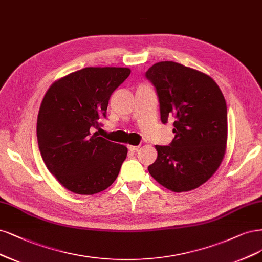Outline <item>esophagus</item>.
I'll return each mask as SVG.
<instances>
[{
  "label": "esophagus",
  "instance_id": "34e87169",
  "mask_svg": "<svg viewBox=\"0 0 262 262\" xmlns=\"http://www.w3.org/2000/svg\"><path fill=\"white\" fill-rule=\"evenodd\" d=\"M128 148H129V150H131V151H137V150H139L140 146H135V145H128Z\"/></svg>",
  "mask_w": 262,
  "mask_h": 262
}]
</instances>
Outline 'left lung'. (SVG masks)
<instances>
[{
  "mask_svg": "<svg viewBox=\"0 0 262 262\" xmlns=\"http://www.w3.org/2000/svg\"><path fill=\"white\" fill-rule=\"evenodd\" d=\"M145 76L156 88L161 122L176 119L173 141L155 146L157 159L148 172L170 191H192L208 181L225 155L224 96L210 76L174 61L156 62Z\"/></svg>",
  "mask_w": 262,
  "mask_h": 262,
  "instance_id": "8db88e82",
  "label": "left lung"
}]
</instances>
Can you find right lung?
Listing matches in <instances>:
<instances>
[{"label":"right lung","mask_w":262,"mask_h":262,"mask_svg":"<svg viewBox=\"0 0 262 262\" xmlns=\"http://www.w3.org/2000/svg\"><path fill=\"white\" fill-rule=\"evenodd\" d=\"M130 73L86 67L56 80L45 93L37 121L39 149L50 172L70 192L93 195L118 177L127 146L91 131L100 127L111 95Z\"/></svg>","instance_id":"1"}]
</instances>
